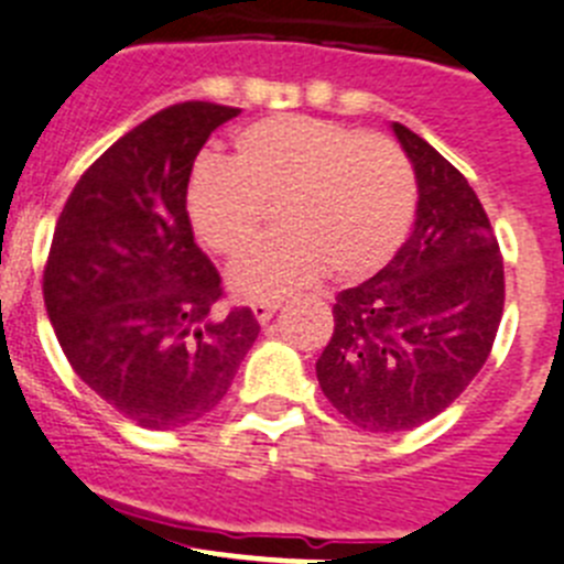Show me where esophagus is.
I'll return each instance as SVG.
<instances>
[{
	"mask_svg": "<svg viewBox=\"0 0 564 564\" xmlns=\"http://www.w3.org/2000/svg\"><path fill=\"white\" fill-rule=\"evenodd\" d=\"M250 308H252V314H256L258 323H261V326H263V323H270L272 314L278 312V303H252Z\"/></svg>",
	"mask_w": 564,
	"mask_h": 564,
	"instance_id": "esophagus-1",
	"label": "esophagus"
}]
</instances>
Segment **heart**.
<instances>
[{
  "label": "heart",
  "mask_w": 564,
  "mask_h": 564,
  "mask_svg": "<svg viewBox=\"0 0 564 564\" xmlns=\"http://www.w3.org/2000/svg\"><path fill=\"white\" fill-rule=\"evenodd\" d=\"M281 205L283 236L232 263L241 301L275 303L332 275L362 281L399 252L415 216V176L402 149L354 126L278 115L232 137V165L199 160L185 213L216 256H238Z\"/></svg>",
  "instance_id": "1"
}]
</instances>
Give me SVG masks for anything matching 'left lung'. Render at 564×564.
I'll use <instances>...</instances> for the list:
<instances>
[{
  "instance_id": "left-lung-1",
  "label": "left lung",
  "mask_w": 564,
  "mask_h": 564,
  "mask_svg": "<svg viewBox=\"0 0 564 564\" xmlns=\"http://www.w3.org/2000/svg\"><path fill=\"white\" fill-rule=\"evenodd\" d=\"M413 162L419 205L393 261L334 303L317 359L328 402L368 433L435 419L478 377L503 317V258L466 176L427 140L390 126Z\"/></svg>"
}]
</instances>
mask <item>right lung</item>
<instances>
[{"label":"right lung","mask_w":564,"mask_h":564,"mask_svg":"<svg viewBox=\"0 0 564 564\" xmlns=\"http://www.w3.org/2000/svg\"><path fill=\"white\" fill-rule=\"evenodd\" d=\"M241 109L169 106L84 171L44 267V306L73 370L145 430L221 402L256 343L250 308L216 314L221 278L196 247L187 176L207 137Z\"/></svg>","instance_id":"1"}]
</instances>
